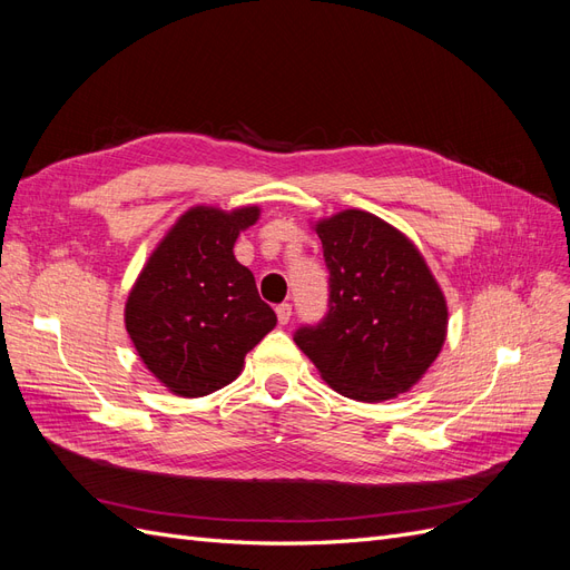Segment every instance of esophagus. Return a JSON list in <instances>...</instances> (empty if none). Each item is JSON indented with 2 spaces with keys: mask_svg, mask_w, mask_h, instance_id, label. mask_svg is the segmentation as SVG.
I'll list each match as a JSON object with an SVG mask.
<instances>
[{
  "mask_svg": "<svg viewBox=\"0 0 570 570\" xmlns=\"http://www.w3.org/2000/svg\"><path fill=\"white\" fill-rule=\"evenodd\" d=\"M275 314H278V323L281 325H287V321H289V316H292V304H278L275 306Z\"/></svg>",
  "mask_w": 570,
  "mask_h": 570,
  "instance_id": "1",
  "label": "esophagus"
}]
</instances>
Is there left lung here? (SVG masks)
<instances>
[{"mask_svg": "<svg viewBox=\"0 0 570 570\" xmlns=\"http://www.w3.org/2000/svg\"><path fill=\"white\" fill-rule=\"evenodd\" d=\"M331 271V308L295 335L323 381L356 402L409 392L446 340L444 292L423 254L387 220L344 209L314 220Z\"/></svg>", "mask_w": 570, "mask_h": 570, "instance_id": "8db88e82", "label": "left lung"}]
</instances>
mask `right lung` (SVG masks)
Masks as SVG:
<instances>
[{
	"instance_id": "add662e5",
	"label": "right lung",
	"mask_w": 570,
	"mask_h": 570,
	"mask_svg": "<svg viewBox=\"0 0 570 570\" xmlns=\"http://www.w3.org/2000/svg\"><path fill=\"white\" fill-rule=\"evenodd\" d=\"M262 216L197 204L166 230L126 299V331L147 371L178 396L233 383L245 356L278 323L254 275L235 258L243 230Z\"/></svg>"
}]
</instances>
